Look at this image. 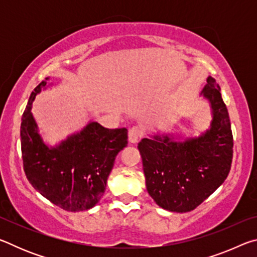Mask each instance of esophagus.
I'll use <instances>...</instances> for the list:
<instances>
[{
    "instance_id": "1",
    "label": "esophagus",
    "mask_w": 257,
    "mask_h": 257,
    "mask_svg": "<svg viewBox=\"0 0 257 257\" xmlns=\"http://www.w3.org/2000/svg\"><path fill=\"white\" fill-rule=\"evenodd\" d=\"M142 136H143V129L141 127H133L129 129L128 139L130 143H133V144L137 143Z\"/></svg>"
}]
</instances>
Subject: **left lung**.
Segmentation results:
<instances>
[{
	"instance_id": "8db88e82",
	"label": "left lung",
	"mask_w": 257,
	"mask_h": 257,
	"mask_svg": "<svg viewBox=\"0 0 257 257\" xmlns=\"http://www.w3.org/2000/svg\"><path fill=\"white\" fill-rule=\"evenodd\" d=\"M202 90L210 103V128L184 142L173 134H156L138 144L146 188L160 207L189 212L223 184L232 162L233 138L227 106L214 78Z\"/></svg>"
}]
</instances>
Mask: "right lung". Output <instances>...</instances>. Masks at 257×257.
<instances>
[{"mask_svg":"<svg viewBox=\"0 0 257 257\" xmlns=\"http://www.w3.org/2000/svg\"><path fill=\"white\" fill-rule=\"evenodd\" d=\"M49 80L45 78L34 89L21 119L24 171L34 188L54 205L70 212L89 210L105 191L116 155L128 144V130L104 128L90 121L60 144L46 145L32 107Z\"/></svg>","mask_w":257,"mask_h":257,"instance_id":"add662e5","label":"right lung"}]
</instances>
